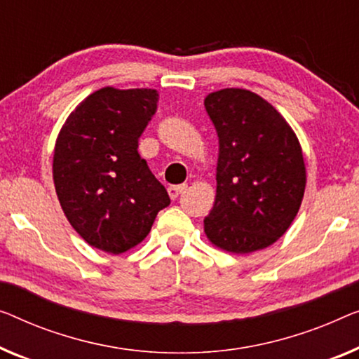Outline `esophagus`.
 Listing matches in <instances>:
<instances>
[{
    "label": "esophagus",
    "instance_id": "obj_1",
    "mask_svg": "<svg viewBox=\"0 0 359 359\" xmlns=\"http://www.w3.org/2000/svg\"><path fill=\"white\" fill-rule=\"evenodd\" d=\"M187 189V185L185 184H180V185H170L169 189H168V194H169V196L172 198V200H175V198H177L182 191H184Z\"/></svg>",
    "mask_w": 359,
    "mask_h": 359
}]
</instances>
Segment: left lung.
I'll return each instance as SVG.
<instances>
[{
  "label": "left lung",
  "mask_w": 359,
  "mask_h": 359,
  "mask_svg": "<svg viewBox=\"0 0 359 359\" xmlns=\"http://www.w3.org/2000/svg\"><path fill=\"white\" fill-rule=\"evenodd\" d=\"M205 108L219 137L216 200L205 217L206 237L229 253L267 248L302 206V145L280 112L250 90H217L206 96Z\"/></svg>",
  "instance_id": "obj_1"
}]
</instances>
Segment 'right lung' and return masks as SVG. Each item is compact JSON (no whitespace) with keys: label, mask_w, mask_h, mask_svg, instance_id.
Instances as JSON below:
<instances>
[{"label":"right lung","mask_w":359,"mask_h":359,"mask_svg":"<svg viewBox=\"0 0 359 359\" xmlns=\"http://www.w3.org/2000/svg\"><path fill=\"white\" fill-rule=\"evenodd\" d=\"M153 88L104 87L61 127L53 180L67 221L90 247L121 255L145 240L170 198L138 154L158 108Z\"/></svg>","instance_id":"right-lung-1"}]
</instances>
